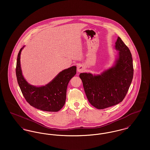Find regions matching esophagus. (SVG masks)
Wrapping results in <instances>:
<instances>
[{"label": "esophagus", "mask_w": 150, "mask_h": 150, "mask_svg": "<svg viewBox=\"0 0 150 150\" xmlns=\"http://www.w3.org/2000/svg\"><path fill=\"white\" fill-rule=\"evenodd\" d=\"M84 70V66L83 64H79L77 67V71L78 72H81Z\"/></svg>", "instance_id": "obj_1"}]
</instances>
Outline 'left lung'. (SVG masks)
I'll return each instance as SVG.
<instances>
[{
	"instance_id": "8db88e82",
	"label": "left lung",
	"mask_w": 150,
	"mask_h": 150,
	"mask_svg": "<svg viewBox=\"0 0 150 150\" xmlns=\"http://www.w3.org/2000/svg\"><path fill=\"white\" fill-rule=\"evenodd\" d=\"M117 54L113 65L98 74L79 75L89 102L97 109L115 106L125 98L133 77L130 51L120 37L115 45Z\"/></svg>"
}]
</instances>
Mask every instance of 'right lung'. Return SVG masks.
Masks as SVG:
<instances>
[{"instance_id":"1","label":"right lung","mask_w":150,"mask_h":150,"mask_svg":"<svg viewBox=\"0 0 150 150\" xmlns=\"http://www.w3.org/2000/svg\"><path fill=\"white\" fill-rule=\"evenodd\" d=\"M23 46L18 54L16 73L18 84L25 100L37 109L48 112H57L64 105L66 91L70 80L76 73V67L73 66L59 72L45 86H33L22 75L20 57Z\"/></svg>"}]
</instances>
